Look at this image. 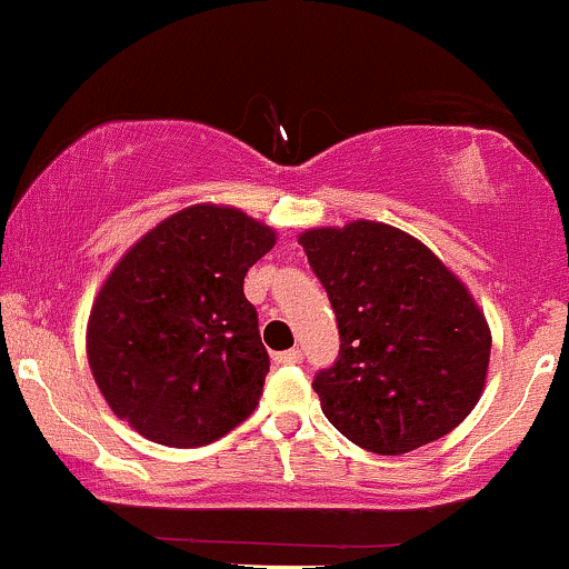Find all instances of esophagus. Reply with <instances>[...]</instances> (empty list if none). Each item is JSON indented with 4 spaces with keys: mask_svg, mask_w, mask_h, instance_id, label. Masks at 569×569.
Listing matches in <instances>:
<instances>
[{
    "mask_svg": "<svg viewBox=\"0 0 569 569\" xmlns=\"http://www.w3.org/2000/svg\"><path fill=\"white\" fill-rule=\"evenodd\" d=\"M276 363H283V367H293V363H302V350H283L276 352Z\"/></svg>",
    "mask_w": 569,
    "mask_h": 569,
    "instance_id": "1",
    "label": "esophagus"
}]
</instances>
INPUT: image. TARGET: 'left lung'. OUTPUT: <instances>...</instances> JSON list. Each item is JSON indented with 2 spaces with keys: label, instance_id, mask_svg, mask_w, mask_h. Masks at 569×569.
Wrapping results in <instances>:
<instances>
[{
  "label": "left lung",
  "instance_id": "8db88e82",
  "mask_svg": "<svg viewBox=\"0 0 569 569\" xmlns=\"http://www.w3.org/2000/svg\"><path fill=\"white\" fill-rule=\"evenodd\" d=\"M299 243L337 316L339 358L312 380L331 426L375 455H407L460 426L492 348L466 286L380 221L307 230Z\"/></svg>",
  "mask_w": 569,
  "mask_h": 569
}]
</instances>
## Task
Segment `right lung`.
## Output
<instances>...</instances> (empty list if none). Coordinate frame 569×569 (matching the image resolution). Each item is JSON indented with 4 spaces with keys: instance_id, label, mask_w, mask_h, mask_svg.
<instances>
[{
    "instance_id": "1",
    "label": "right lung",
    "mask_w": 569,
    "mask_h": 569,
    "mask_svg": "<svg viewBox=\"0 0 569 569\" xmlns=\"http://www.w3.org/2000/svg\"><path fill=\"white\" fill-rule=\"evenodd\" d=\"M276 232L238 208L160 221L98 291L88 361L120 420L166 447H202L257 409L270 371L243 280Z\"/></svg>"
}]
</instances>
